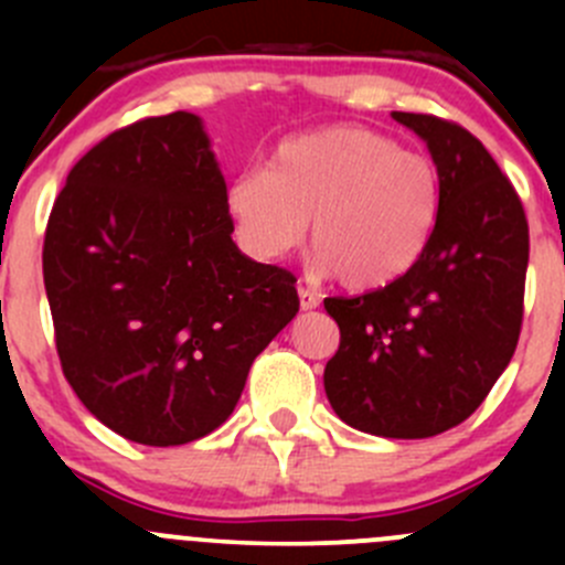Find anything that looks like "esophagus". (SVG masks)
Here are the masks:
<instances>
[{
  "mask_svg": "<svg viewBox=\"0 0 565 565\" xmlns=\"http://www.w3.org/2000/svg\"><path fill=\"white\" fill-rule=\"evenodd\" d=\"M298 298H300V309L303 311H315L319 306V298L315 292H309L306 287H298Z\"/></svg>",
  "mask_w": 565,
  "mask_h": 565,
  "instance_id": "esophagus-1",
  "label": "esophagus"
}]
</instances>
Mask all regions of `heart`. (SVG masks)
I'll return each instance as SVG.
<instances>
[{
    "instance_id": "heart-1",
    "label": "heart",
    "mask_w": 565,
    "mask_h": 565,
    "mask_svg": "<svg viewBox=\"0 0 565 565\" xmlns=\"http://www.w3.org/2000/svg\"><path fill=\"white\" fill-rule=\"evenodd\" d=\"M243 248L278 262L303 243L311 221L317 265L355 292L407 276L429 248L443 213L435 161L377 130L335 125L287 139L267 172L226 188Z\"/></svg>"
}]
</instances>
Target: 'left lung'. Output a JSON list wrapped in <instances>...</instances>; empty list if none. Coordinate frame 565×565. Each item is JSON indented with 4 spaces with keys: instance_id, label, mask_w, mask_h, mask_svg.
<instances>
[{
    "instance_id": "8db88e82",
    "label": "left lung",
    "mask_w": 565,
    "mask_h": 565,
    "mask_svg": "<svg viewBox=\"0 0 565 565\" xmlns=\"http://www.w3.org/2000/svg\"><path fill=\"white\" fill-rule=\"evenodd\" d=\"M440 169L443 213L398 281L324 298L341 341L324 393L344 424L424 440L470 418L509 366L525 311V207L487 147L457 122L393 111Z\"/></svg>"
}]
</instances>
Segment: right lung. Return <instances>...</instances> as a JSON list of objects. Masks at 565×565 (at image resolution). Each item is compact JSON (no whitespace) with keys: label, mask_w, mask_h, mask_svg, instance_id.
<instances>
[{"label":"right lung","mask_w":565,"mask_h":565,"mask_svg":"<svg viewBox=\"0 0 565 565\" xmlns=\"http://www.w3.org/2000/svg\"><path fill=\"white\" fill-rule=\"evenodd\" d=\"M232 232L196 114L125 125L67 174L43 241L56 355L125 440L167 448L218 429L298 315V278L248 259Z\"/></svg>","instance_id":"1"}]
</instances>
